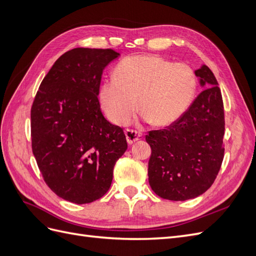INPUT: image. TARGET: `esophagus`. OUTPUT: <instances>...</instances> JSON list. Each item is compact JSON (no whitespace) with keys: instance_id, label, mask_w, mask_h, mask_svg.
I'll return each instance as SVG.
<instances>
[{"instance_id":"34e87169","label":"esophagus","mask_w":256,"mask_h":256,"mask_svg":"<svg viewBox=\"0 0 256 256\" xmlns=\"http://www.w3.org/2000/svg\"><path fill=\"white\" fill-rule=\"evenodd\" d=\"M125 134H126V138L128 144H132L138 140H141V138H144L143 134L138 132L136 130L134 129H126L125 130Z\"/></svg>"}]
</instances>
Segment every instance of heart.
<instances>
[{
	"instance_id": "b5f03b06",
	"label": "heart",
	"mask_w": 256,
	"mask_h": 256,
	"mask_svg": "<svg viewBox=\"0 0 256 256\" xmlns=\"http://www.w3.org/2000/svg\"><path fill=\"white\" fill-rule=\"evenodd\" d=\"M196 90V78L189 65L146 54L122 60L113 79L100 88L99 99L108 118L118 125L132 120L138 100L146 120L166 127L188 110Z\"/></svg>"
}]
</instances>
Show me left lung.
I'll return each instance as SVG.
<instances>
[{
	"instance_id": "8db88e82",
	"label": "left lung",
	"mask_w": 256,
	"mask_h": 256,
	"mask_svg": "<svg viewBox=\"0 0 256 256\" xmlns=\"http://www.w3.org/2000/svg\"><path fill=\"white\" fill-rule=\"evenodd\" d=\"M196 76L205 90L182 118L145 136L150 145L148 182L162 198L186 200L212 187L224 157V108L214 74L206 65Z\"/></svg>"
}]
</instances>
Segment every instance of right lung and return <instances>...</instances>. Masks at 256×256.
Masks as SVG:
<instances>
[{"label":"right lung","mask_w":256,"mask_h":256,"mask_svg":"<svg viewBox=\"0 0 256 256\" xmlns=\"http://www.w3.org/2000/svg\"><path fill=\"white\" fill-rule=\"evenodd\" d=\"M118 56L112 49L67 51L44 78L30 109L32 150L44 180L72 203L102 198L127 150L122 128L104 118L98 99L104 69Z\"/></svg>","instance_id":"1"}]
</instances>
